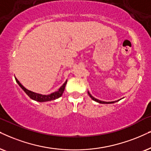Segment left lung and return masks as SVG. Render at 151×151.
Instances as JSON below:
<instances>
[{
  "instance_id": "8db88e82",
  "label": "left lung",
  "mask_w": 151,
  "mask_h": 151,
  "mask_svg": "<svg viewBox=\"0 0 151 151\" xmlns=\"http://www.w3.org/2000/svg\"><path fill=\"white\" fill-rule=\"evenodd\" d=\"M88 95L90 97H91V98L93 100L95 101V102H98V103H100V104H113V103H115V102H118L119 100H121V99H120V100H116V101H112V102H104V101H102V100H98V99L95 98L94 97L92 96V95H91V93H89V91H88Z\"/></svg>"
}]
</instances>
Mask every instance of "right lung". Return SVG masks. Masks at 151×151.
I'll use <instances>...</instances> for the list:
<instances>
[{"label": "right lung", "mask_w": 151, "mask_h": 151, "mask_svg": "<svg viewBox=\"0 0 151 151\" xmlns=\"http://www.w3.org/2000/svg\"><path fill=\"white\" fill-rule=\"evenodd\" d=\"M15 80H16L17 83H18L19 86L23 89V91L26 93V95H28V96H29L30 98H31L32 100L37 101V102H48V101L54 100H56V99H58L60 98V97H61V95L64 92V90H65V88L67 81H68V80H66L65 82L63 84V86H61L60 88L58 89V91H56V92L51 93V94L49 95H42V94H39V93H34L33 91L26 89V88H25L24 86H23L22 83L18 81V79H17L16 77H15Z\"/></svg>", "instance_id": "1"}]
</instances>
